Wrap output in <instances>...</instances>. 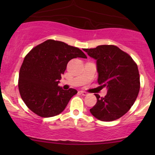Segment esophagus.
I'll list each match as a JSON object with an SVG mask.
<instances>
[{
    "mask_svg": "<svg viewBox=\"0 0 155 155\" xmlns=\"http://www.w3.org/2000/svg\"><path fill=\"white\" fill-rule=\"evenodd\" d=\"M80 93L81 94V95H84V96H85V95H87V92H84V91H80Z\"/></svg>",
    "mask_w": 155,
    "mask_h": 155,
    "instance_id": "esophagus-1",
    "label": "esophagus"
}]
</instances>
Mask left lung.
I'll return each instance as SVG.
<instances>
[{
	"instance_id": "8db88e82",
	"label": "left lung",
	"mask_w": 155,
	"mask_h": 155,
	"mask_svg": "<svg viewBox=\"0 0 155 155\" xmlns=\"http://www.w3.org/2000/svg\"><path fill=\"white\" fill-rule=\"evenodd\" d=\"M96 60L97 82L107 89L104 97L95 94L97 103L90 109L97 120L110 122L125 114L136 101L140 90L138 66L126 52L114 45L84 49Z\"/></svg>"
}]
</instances>
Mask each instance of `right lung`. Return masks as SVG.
Listing matches in <instances>:
<instances>
[{"label":"right lung","mask_w":155,"mask_h":155,"mask_svg":"<svg viewBox=\"0 0 155 155\" xmlns=\"http://www.w3.org/2000/svg\"><path fill=\"white\" fill-rule=\"evenodd\" d=\"M76 58L87 56L79 48L52 39L30 51L23 60L18 81L21 97L29 109L41 117L63 111L77 91L64 90L58 84L68 63Z\"/></svg>","instance_id":"1"}]
</instances>
